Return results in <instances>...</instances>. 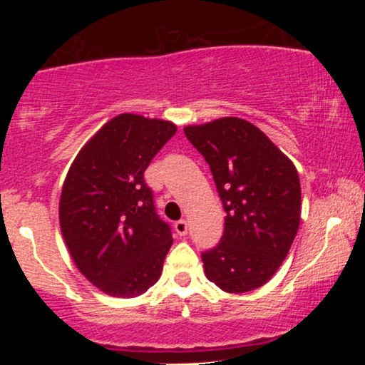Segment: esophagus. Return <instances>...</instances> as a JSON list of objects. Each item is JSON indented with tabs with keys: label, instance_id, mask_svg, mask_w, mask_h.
Instances as JSON below:
<instances>
[{
	"label": "esophagus",
	"instance_id": "34e87169",
	"mask_svg": "<svg viewBox=\"0 0 365 365\" xmlns=\"http://www.w3.org/2000/svg\"><path fill=\"white\" fill-rule=\"evenodd\" d=\"M175 232H177L178 237H185L187 232H188V225L185 220H180L175 223Z\"/></svg>",
	"mask_w": 365,
	"mask_h": 365
}]
</instances>
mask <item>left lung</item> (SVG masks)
<instances>
[{
    "instance_id": "1",
    "label": "left lung",
    "mask_w": 365,
    "mask_h": 365,
    "mask_svg": "<svg viewBox=\"0 0 365 365\" xmlns=\"http://www.w3.org/2000/svg\"><path fill=\"white\" fill-rule=\"evenodd\" d=\"M211 168L221 197L225 232L202 252L209 282L245 293L269 282L300 225V180L295 165L250 121L225 116L183 128Z\"/></svg>"
}]
</instances>
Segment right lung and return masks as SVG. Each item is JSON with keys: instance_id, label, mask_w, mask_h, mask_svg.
I'll return each instance as SVG.
<instances>
[{"instance_id": "obj_1", "label": "right lung", "mask_w": 365, "mask_h": 365, "mask_svg": "<svg viewBox=\"0 0 365 365\" xmlns=\"http://www.w3.org/2000/svg\"><path fill=\"white\" fill-rule=\"evenodd\" d=\"M177 132L166 120L123 113L73 159L60 197V228L75 266L106 295L132 299L158 282L173 238L144 171Z\"/></svg>"}]
</instances>
